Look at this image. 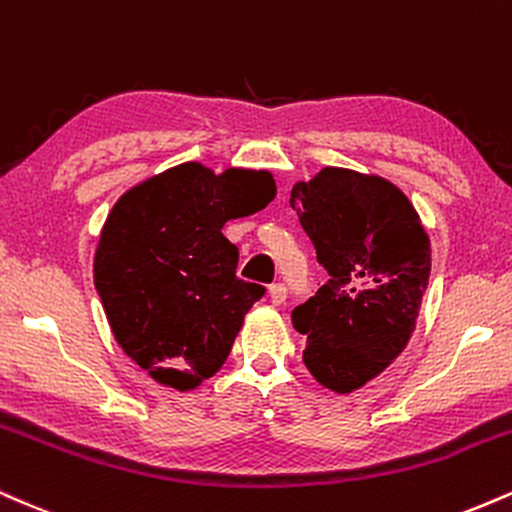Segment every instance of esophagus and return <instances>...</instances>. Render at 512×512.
<instances>
[{"mask_svg":"<svg viewBox=\"0 0 512 512\" xmlns=\"http://www.w3.org/2000/svg\"><path fill=\"white\" fill-rule=\"evenodd\" d=\"M285 299H287V287L282 285V282H275V285H270V302L285 304Z\"/></svg>","mask_w":512,"mask_h":512,"instance_id":"esophagus-1","label":"esophagus"}]
</instances>
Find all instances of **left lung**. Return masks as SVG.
<instances>
[{"label": "left lung", "mask_w": 512, "mask_h": 512, "mask_svg": "<svg viewBox=\"0 0 512 512\" xmlns=\"http://www.w3.org/2000/svg\"><path fill=\"white\" fill-rule=\"evenodd\" d=\"M297 210L328 282L292 311L304 364L321 386L352 393L410 340L431 270L417 210L381 177L326 167L294 184Z\"/></svg>", "instance_id": "obj_1"}]
</instances>
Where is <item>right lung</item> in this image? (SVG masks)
Instances as JSON below:
<instances>
[{
    "label": "right lung",
    "instance_id": "add662e5",
    "mask_svg": "<svg viewBox=\"0 0 512 512\" xmlns=\"http://www.w3.org/2000/svg\"><path fill=\"white\" fill-rule=\"evenodd\" d=\"M268 172H210L198 162L134 186L114 203L93 278L119 347L162 386L191 390L225 364L266 287L237 278L227 220L266 208Z\"/></svg>",
    "mask_w": 512,
    "mask_h": 512
}]
</instances>
